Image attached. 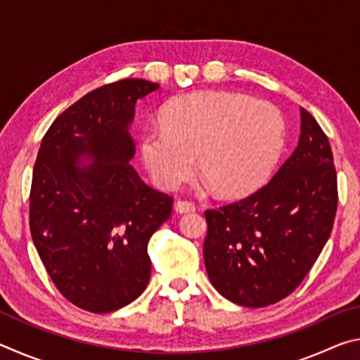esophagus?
I'll list each match as a JSON object with an SVG mask.
<instances>
[{
  "label": "esophagus",
  "instance_id": "esophagus-1",
  "mask_svg": "<svg viewBox=\"0 0 360 360\" xmlns=\"http://www.w3.org/2000/svg\"><path fill=\"white\" fill-rule=\"evenodd\" d=\"M174 210L176 212H179V214H184V212L195 211V205L192 202H188V200H178V202L174 203Z\"/></svg>",
  "mask_w": 360,
  "mask_h": 360
}]
</instances>
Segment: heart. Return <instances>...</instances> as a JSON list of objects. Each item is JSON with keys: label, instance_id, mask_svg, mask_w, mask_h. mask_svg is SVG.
Returning <instances> with one entry per match:
<instances>
[{"label": "heart", "instance_id": "b5f03b06", "mask_svg": "<svg viewBox=\"0 0 360 360\" xmlns=\"http://www.w3.org/2000/svg\"><path fill=\"white\" fill-rule=\"evenodd\" d=\"M163 127L146 129L139 141L146 167L165 188L197 167L203 184L222 197H243L270 174L284 141L275 108L230 92H195L168 103Z\"/></svg>", "mask_w": 360, "mask_h": 360}]
</instances>
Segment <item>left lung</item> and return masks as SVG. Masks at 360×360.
<instances>
[{
  "mask_svg": "<svg viewBox=\"0 0 360 360\" xmlns=\"http://www.w3.org/2000/svg\"><path fill=\"white\" fill-rule=\"evenodd\" d=\"M300 120L297 148L268 184L205 212L208 278L241 307H268L292 294L330 236L338 205L332 149L303 108Z\"/></svg>",
  "mask_w": 360,
  "mask_h": 360,
  "instance_id": "1",
  "label": "left lung"
}]
</instances>
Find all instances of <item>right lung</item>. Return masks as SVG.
<instances>
[{"instance_id":"1","label":"right lung","mask_w":360,"mask_h":360,"mask_svg":"<svg viewBox=\"0 0 360 360\" xmlns=\"http://www.w3.org/2000/svg\"><path fill=\"white\" fill-rule=\"evenodd\" d=\"M160 85L122 79L77 100L49 127L33 168L30 230L66 300L111 313L143 294L148 243L172 216L173 198L130 165L138 100Z\"/></svg>"}]
</instances>
